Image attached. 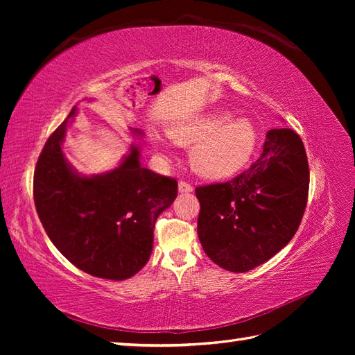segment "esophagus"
Here are the masks:
<instances>
[{
	"instance_id": "esophagus-1",
	"label": "esophagus",
	"mask_w": 355,
	"mask_h": 355,
	"mask_svg": "<svg viewBox=\"0 0 355 355\" xmlns=\"http://www.w3.org/2000/svg\"><path fill=\"white\" fill-rule=\"evenodd\" d=\"M178 188H179V192H192V188L188 182H185V180H180L179 182V185H178Z\"/></svg>"
}]
</instances>
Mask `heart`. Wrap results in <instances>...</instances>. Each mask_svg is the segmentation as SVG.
Masks as SVG:
<instances>
[{
  "label": "heart",
  "mask_w": 355,
  "mask_h": 355,
  "mask_svg": "<svg viewBox=\"0 0 355 355\" xmlns=\"http://www.w3.org/2000/svg\"><path fill=\"white\" fill-rule=\"evenodd\" d=\"M168 137L178 145L191 149V167L201 178L218 180L237 175L254 154L257 133L252 121L234 120L227 111H211L171 125ZM161 148L163 141L154 136Z\"/></svg>",
  "instance_id": "1"
}]
</instances>
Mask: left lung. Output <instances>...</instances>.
<instances>
[{
	"instance_id": "left-lung-1",
	"label": "left lung",
	"mask_w": 355,
	"mask_h": 355,
	"mask_svg": "<svg viewBox=\"0 0 355 355\" xmlns=\"http://www.w3.org/2000/svg\"><path fill=\"white\" fill-rule=\"evenodd\" d=\"M309 168L300 139L290 128L268 132L263 153L225 184L196 188L198 239L220 268L247 272L293 239L308 200Z\"/></svg>"
}]
</instances>
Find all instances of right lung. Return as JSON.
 I'll return each mask as SVG.
<instances>
[{
	"mask_svg": "<svg viewBox=\"0 0 355 355\" xmlns=\"http://www.w3.org/2000/svg\"><path fill=\"white\" fill-rule=\"evenodd\" d=\"M69 112L49 137L34 173V201L49 239L81 271L121 282L149 261L155 220L178 196V182L141 164V145L133 144L120 166L101 175L75 170L62 144ZM135 136L144 133L132 128Z\"/></svg>",
	"mask_w": 355,
	"mask_h": 355,
	"instance_id": "right-lung-1",
	"label": "right lung"
}]
</instances>
